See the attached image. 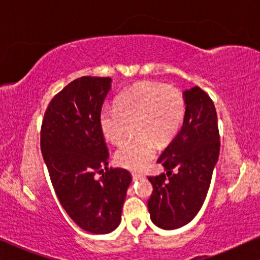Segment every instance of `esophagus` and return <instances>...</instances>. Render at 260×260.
I'll return each instance as SVG.
<instances>
[{
  "instance_id": "1",
  "label": "esophagus",
  "mask_w": 260,
  "mask_h": 260,
  "mask_svg": "<svg viewBox=\"0 0 260 260\" xmlns=\"http://www.w3.org/2000/svg\"><path fill=\"white\" fill-rule=\"evenodd\" d=\"M132 177H133L134 181H137V180L142 179L143 175H141V174H132Z\"/></svg>"
}]
</instances>
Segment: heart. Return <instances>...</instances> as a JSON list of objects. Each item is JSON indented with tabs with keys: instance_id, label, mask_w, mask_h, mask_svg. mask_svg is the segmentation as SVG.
I'll use <instances>...</instances> for the list:
<instances>
[{
	"instance_id": "heart-1",
	"label": "heart",
	"mask_w": 260,
	"mask_h": 260,
	"mask_svg": "<svg viewBox=\"0 0 260 260\" xmlns=\"http://www.w3.org/2000/svg\"><path fill=\"white\" fill-rule=\"evenodd\" d=\"M187 104L182 92L165 84L142 81L119 96L117 106L105 105L100 110L99 125L106 140L120 143L131 126L140 139L126 141L115 152L120 167L141 172L156 155L157 141L166 145L179 133Z\"/></svg>"
}]
</instances>
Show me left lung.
I'll use <instances>...</instances> for the list:
<instances>
[{
  "instance_id": "obj_1",
  "label": "left lung",
  "mask_w": 260,
  "mask_h": 260,
  "mask_svg": "<svg viewBox=\"0 0 260 260\" xmlns=\"http://www.w3.org/2000/svg\"><path fill=\"white\" fill-rule=\"evenodd\" d=\"M183 96L187 104L183 125L157 160L167 175L148 177L153 184L150 219L165 230L179 229L197 215L219 155L217 113L210 96L199 86L185 90ZM173 170H177L174 174Z\"/></svg>"
}]
</instances>
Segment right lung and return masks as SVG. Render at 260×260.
I'll list each match as a JSON object with an SVG mask.
<instances>
[{"label": "right lung", "instance_id": "add662e5", "mask_svg": "<svg viewBox=\"0 0 260 260\" xmlns=\"http://www.w3.org/2000/svg\"><path fill=\"white\" fill-rule=\"evenodd\" d=\"M111 83L110 77L71 81L50 102L41 129V150L61 207L77 225L95 235L119 226L132 182L128 170L107 167L99 114Z\"/></svg>", "mask_w": 260, "mask_h": 260}]
</instances>
